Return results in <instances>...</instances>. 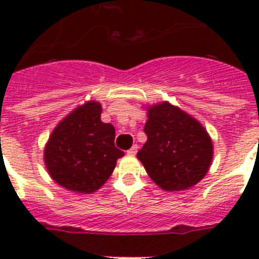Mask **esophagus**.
<instances>
[{
	"instance_id": "obj_1",
	"label": "esophagus",
	"mask_w": 259,
	"mask_h": 259,
	"mask_svg": "<svg viewBox=\"0 0 259 259\" xmlns=\"http://www.w3.org/2000/svg\"><path fill=\"white\" fill-rule=\"evenodd\" d=\"M137 150H138V146L137 145H133L132 148H130L129 150H127V154L129 156H136V153H137Z\"/></svg>"
}]
</instances>
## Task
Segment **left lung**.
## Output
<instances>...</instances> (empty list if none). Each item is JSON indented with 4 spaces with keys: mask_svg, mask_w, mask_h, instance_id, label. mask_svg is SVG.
Here are the masks:
<instances>
[{
    "mask_svg": "<svg viewBox=\"0 0 259 259\" xmlns=\"http://www.w3.org/2000/svg\"><path fill=\"white\" fill-rule=\"evenodd\" d=\"M145 145L137 153L149 177L164 191H185L208 173L212 138L196 118L164 101L146 105Z\"/></svg>",
    "mask_w": 259,
    "mask_h": 259,
    "instance_id": "8db88e82",
    "label": "left lung"
}]
</instances>
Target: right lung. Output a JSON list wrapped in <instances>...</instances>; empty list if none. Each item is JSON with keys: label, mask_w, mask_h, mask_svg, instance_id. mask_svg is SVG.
Instances as JSON below:
<instances>
[{"label": "right lung", "mask_w": 259, "mask_h": 259, "mask_svg": "<svg viewBox=\"0 0 259 259\" xmlns=\"http://www.w3.org/2000/svg\"><path fill=\"white\" fill-rule=\"evenodd\" d=\"M102 105L86 101L55 126L44 146L52 180L67 191L93 193L109 180L123 152L114 146L115 129L101 119Z\"/></svg>", "instance_id": "right-lung-1"}]
</instances>
